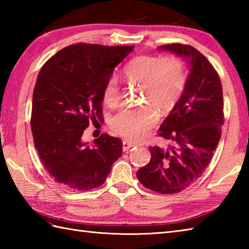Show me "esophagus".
<instances>
[{
	"label": "esophagus",
	"mask_w": 249,
	"mask_h": 249,
	"mask_svg": "<svg viewBox=\"0 0 249 249\" xmlns=\"http://www.w3.org/2000/svg\"><path fill=\"white\" fill-rule=\"evenodd\" d=\"M135 146L134 143H131V142H128V141H123V151L124 152H127L129 149H131V147Z\"/></svg>",
	"instance_id": "34e87169"
}]
</instances>
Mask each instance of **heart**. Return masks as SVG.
Segmentation results:
<instances>
[{"instance_id":"heart-1","label":"heart","mask_w":249,"mask_h":249,"mask_svg":"<svg viewBox=\"0 0 249 249\" xmlns=\"http://www.w3.org/2000/svg\"><path fill=\"white\" fill-rule=\"evenodd\" d=\"M122 77L128 82L140 83V99L162 113L176 107L187 83L186 67L177 55L136 56L124 66ZM120 99L119 80L112 76L104 86L103 102L108 107H115ZM154 107L143 105L122 109L111 119V128L126 139L140 140L156 123L157 111Z\"/></svg>"}]
</instances>
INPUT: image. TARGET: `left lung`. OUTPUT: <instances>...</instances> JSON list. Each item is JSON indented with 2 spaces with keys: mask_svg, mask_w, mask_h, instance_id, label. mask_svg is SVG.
<instances>
[{
  "mask_svg": "<svg viewBox=\"0 0 249 249\" xmlns=\"http://www.w3.org/2000/svg\"><path fill=\"white\" fill-rule=\"evenodd\" d=\"M188 61L190 71L178 105L162 122L158 136L167 147L151 146V160L137 171L144 187L160 194L187 188L210 165L224 125L223 88L209 60L189 45L158 47Z\"/></svg>",
  "mask_w": 249,
  "mask_h": 249,
  "instance_id": "obj_1",
  "label": "left lung"
}]
</instances>
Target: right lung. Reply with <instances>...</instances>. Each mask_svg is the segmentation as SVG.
I'll return each instance as SVG.
<instances>
[{"label":"right lung","instance_id":"add662e5","mask_svg":"<svg viewBox=\"0 0 249 249\" xmlns=\"http://www.w3.org/2000/svg\"><path fill=\"white\" fill-rule=\"evenodd\" d=\"M133 46H68L47 61L32 102L34 145L47 172L62 186L91 190L106 181L122 155L119 138L103 134L82 141L89 120L103 119V89Z\"/></svg>","mask_w":249,"mask_h":249}]
</instances>
